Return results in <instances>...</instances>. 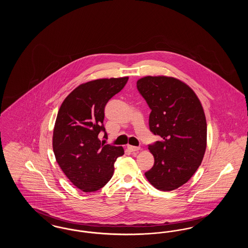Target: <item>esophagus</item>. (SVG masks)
I'll list each match as a JSON object with an SVG mask.
<instances>
[{
	"instance_id": "esophagus-1",
	"label": "esophagus",
	"mask_w": 248,
	"mask_h": 248,
	"mask_svg": "<svg viewBox=\"0 0 248 248\" xmlns=\"http://www.w3.org/2000/svg\"><path fill=\"white\" fill-rule=\"evenodd\" d=\"M127 149L130 152H138L140 150V147H136V146H132V145H127Z\"/></svg>"
}]
</instances>
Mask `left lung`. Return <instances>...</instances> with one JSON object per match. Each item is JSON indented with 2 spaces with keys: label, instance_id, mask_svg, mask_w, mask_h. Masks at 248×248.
<instances>
[{
  "label": "left lung",
  "instance_id": "obj_1",
  "mask_svg": "<svg viewBox=\"0 0 248 248\" xmlns=\"http://www.w3.org/2000/svg\"><path fill=\"white\" fill-rule=\"evenodd\" d=\"M137 88L152 109L151 132L162 138L149 145L154 165L145 176L156 189H177L193 176L205 153L207 128L200 100L173 77L147 76Z\"/></svg>",
  "mask_w": 248,
  "mask_h": 248
}]
</instances>
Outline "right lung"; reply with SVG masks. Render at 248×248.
<instances>
[{
	"mask_svg": "<svg viewBox=\"0 0 248 248\" xmlns=\"http://www.w3.org/2000/svg\"><path fill=\"white\" fill-rule=\"evenodd\" d=\"M128 77L98 79L83 83L59 108L53 134V150L60 168L72 184L84 192L104 187L114 172L123 147L101 144L100 132L108 101L126 84Z\"/></svg>",
	"mask_w": 248,
	"mask_h": 248,
	"instance_id": "obj_1",
	"label": "right lung"
}]
</instances>
